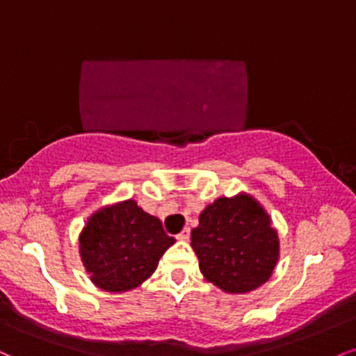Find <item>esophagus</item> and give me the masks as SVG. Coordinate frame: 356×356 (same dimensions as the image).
<instances>
[{"mask_svg":"<svg viewBox=\"0 0 356 356\" xmlns=\"http://www.w3.org/2000/svg\"><path fill=\"white\" fill-rule=\"evenodd\" d=\"M191 238V230L189 229H184L181 234L177 235V241L179 242H187Z\"/></svg>","mask_w":356,"mask_h":356,"instance_id":"esophagus-1","label":"esophagus"}]
</instances>
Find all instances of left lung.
Instances as JSON below:
<instances>
[{
  "label": "left lung",
  "instance_id": "8db88e82",
  "mask_svg": "<svg viewBox=\"0 0 356 356\" xmlns=\"http://www.w3.org/2000/svg\"><path fill=\"white\" fill-rule=\"evenodd\" d=\"M204 278L227 293H248L272 277L280 238L264 205L247 192L219 197L191 234Z\"/></svg>",
  "mask_w": 356,
  "mask_h": 356
}]
</instances>
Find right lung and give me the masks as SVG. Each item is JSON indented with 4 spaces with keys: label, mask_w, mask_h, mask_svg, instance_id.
I'll list each match as a JSON object with an SVG mask.
<instances>
[{
    "label": "right lung",
    "mask_w": 356,
    "mask_h": 356,
    "mask_svg": "<svg viewBox=\"0 0 356 356\" xmlns=\"http://www.w3.org/2000/svg\"><path fill=\"white\" fill-rule=\"evenodd\" d=\"M174 243L157 217L127 199L102 205L88 217L79 234V257L97 289L122 293L147 280Z\"/></svg>",
    "instance_id": "right-lung-1"
}]
</instances>
